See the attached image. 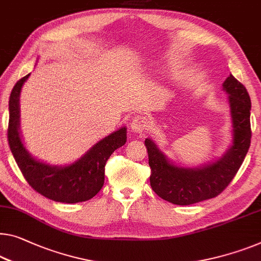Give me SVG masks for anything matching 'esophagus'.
Here are the masks:
<instances>
[{"mask_svg": "<svg viewBox=\"0 0 261 261\" xmlns=\"http://www.w3.org/2000/svg\"><path fill=\"white\" fill-rule=\"evenodd\" d=\"M147 126H149V120H147L145 116H143V115L136 116V117H134L131 120V130H132V132L142 134V132H144L147 129Z\"/></svg>", "mask_w": 261, "mask_h": 261, "instance_id": "esophagus-1", "label": "esophagus"}]
</instances>
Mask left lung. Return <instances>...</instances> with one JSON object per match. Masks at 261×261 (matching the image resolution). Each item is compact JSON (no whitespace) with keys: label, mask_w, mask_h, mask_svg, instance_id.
<instances>
[{"label":"left lung","mask_w":261,"mask_h":261,"mask_svg":"<svg viewBox=\"0 0 261 261\" xmlns=\"http://www.w3.org/2000/svg\"><path fill=\"white\" fill-rule=\"evenodd\" d=\"M223 90L228 95L232 143L216 161L196 168L177 165L152 139H145L151 188L164 200L191 205L215 198L230 184L243 164L251 144V99L246 88L232 75L225 80Z\"/></svg>","instance_id":"8db88e82"}]
</instances>
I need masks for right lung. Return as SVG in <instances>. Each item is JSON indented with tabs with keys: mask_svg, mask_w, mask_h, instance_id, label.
<instances>
[{
	"mask_svg": "<svg viewBox=\"0 0 261 261\" xmlns=\"http://www.w3.org/2000/svg\"><path fill=\"white\" fill-rule=\"evenodd\" d=\"M29 76L30 73L15 84L9 98L8 142L18 168L31 188L54 201L75 204L91 199L103 188L109 157L126 143V127L102 138L68 165H51L35 158L23 143L19 130V93Z\"/></svg>",
	"mask_w": 261,
	"mask_h": 261,
	"instance_id": "add662e5",
	"label": "right lung"
}]
</instances>
